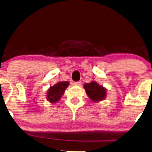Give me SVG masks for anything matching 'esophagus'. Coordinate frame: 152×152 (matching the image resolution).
I'll use <instances>...</instances> for the list:
<instances>
[{
	"label": "esophagus",
	"instance_id": "1",
	"mask_svg": "<svg viewBox=\"0 0 152 152\" xmlns=\"http://www.w3.org/2000/svg\"><path fill=\"white\" fill-rule=\"evenodd\" d=\"M74 84L75 85H78V86H80L81 84V81H74Z\"/></svg>",
	"mask_w": 152,
	"mask_h": 152
}]
</instances>
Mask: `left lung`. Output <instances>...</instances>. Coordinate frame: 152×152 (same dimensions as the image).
<instances>
[{"label": "left lung", "instance_id": "obj_1", "mask_svg": "<svg viewBox=\"0 0 152 152\" xmlns=\"http://www.w3.org/2000/svg\"><path fill=\"white\" fill-rule=\"evenodd\" d=\"M84 88L91 99L94 102L102 101L105 97L106 94L105 89L94 81L86 83L84 84Z\"/></svg>", "mask_w": 152, "mask_h": 152}]
</instances>
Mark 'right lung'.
Listing matches in <instances>:
<instances>
[{"mask_svg": "<svg viewBox=\"0 0 152 152\" xmlns=\"http://www.w3.org/2000/svg\"><path fill=\"white\" fill-rule=\"evenodd\" d=\"M69 85V83L67 81H62L57 83L53 86L50 87L47 93V99L51 103L58 102Z\"/></svg>", "mask_w": 152, "mask_h": 152, "instance_id": "1", "label": "right lung"}]
</instances>
